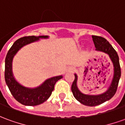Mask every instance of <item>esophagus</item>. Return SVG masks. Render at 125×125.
Listing matches in <instances>:
<instances>
[{"label": "esophagus", "instance_id": "esophagus-1", "mask_svg": "<svg viewBox=\"0 0 125 125\" xmlns=\"http://www.w3.org/2000/svg\"><path fill=\"white\" fill-rule=\"evenodd\" d=\"M74 70V68H70V72H73Z\"/></svg>", "mask_w": 125, "mask_h": 125}]
</instances>
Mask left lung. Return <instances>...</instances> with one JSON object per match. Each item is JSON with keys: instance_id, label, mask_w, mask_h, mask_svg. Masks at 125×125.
Listing matches in <instances>:
<instances>
[{"instance_id": "8db88e82", "label": "left lung", "mask_w": 125, "mask_h": 125, "mask_svg": "<svg viewBox=\"0 0 125 125\" xmlns=\"http://www.w3.org/2000/svg\"><path fill=\"white\" fill-rule=\"evenodd\" d=\"M93 42L95 47V50L102 51L105 53L108 54L111 59L114 65V76L112 81V83L108 91L103 94L97 95H90L82 93L78 90L77 87V76L74 74V81L72 84L71 90L73 95L82 104L88 106H95L102 104L106 101L110 99L115 95L118 88V82L121 76V70H120L119 57L116 51L112 47L109 42L102 36H92Z\"/></svg>"}]
</instances>
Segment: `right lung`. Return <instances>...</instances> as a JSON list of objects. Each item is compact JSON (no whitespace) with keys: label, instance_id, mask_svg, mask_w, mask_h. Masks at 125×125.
<instances>
[{"label":"right lung","instance_id":"add662e5","mask_svg":"<svg viewBox=\"0 0 125 125\" xmlns=\"http://www.w3.org/2000/svg\"><path fill=\"white\" fill-rule=\"evenodd\" d=\"M47 38V36H29L19 38L15 42L8 51L5 58V78L9 89L17 102L25 105H38L47 101L54 89V86L58 80L63 77L58 76L44 81L41 86L34 89L23 87L15 80L12 73V60L14 55L26 44L37 41L39 38Z\"/></svg>","mask_w":125,"mask_h":125}]
</instances>
